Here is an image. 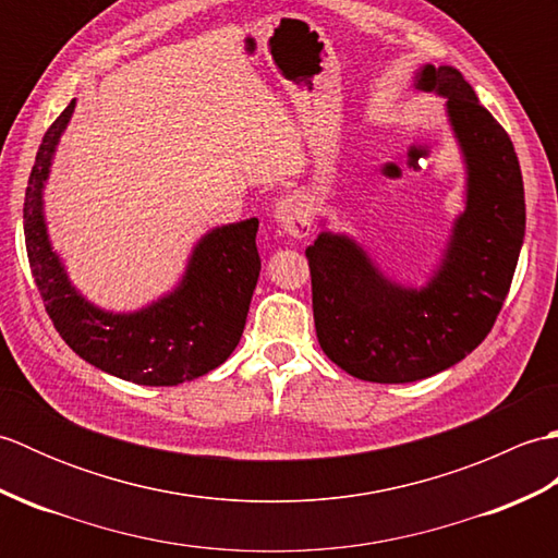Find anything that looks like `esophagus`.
<instances>
[{"label": "esophagus", "mask_w": 558, "mask_h": 558, "mask_svg": "<svg viewBox=\"0 0 558 558\" xmlns=\"http://www.w3.org/2000/svg\"><path fill=\"white\" fill-rule=\"evenodd\" d=\"M276 220L290 236H306L312 232V206L304 194L292 192L282 196L276 206Z\"/></svg>", "instance_id": "esophagus-1"}]
</instances>
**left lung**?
<instances>
[{"label": "left lung", "mask_w": 558, "mask_h": 558, "mask_svg": "<svg viewBox=\"0 0 558 558\" xmlns=\"http://www.w3.org/2000/svg\"><path fill=\"white\" fill-rule=\"evenodd\" d=\"M414 88L438 93L468 168L441 264L424 288L388 280L348 234L306 248L318 345L362 381L410 384L458 364L489 336L525 236V192L506 129L453 66L426 64Z\"/></svg>", "instance_id": "obj_1"}]
</instances>
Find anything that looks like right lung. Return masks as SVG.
Listing matches in <instances>:
<instances>
[{"instance_id": "obj_1", "label": "right lung", "mask_w": 558, "mask_h": 558, "mask_svg": "<svg viewBox=\"0 0 558 558\" xmlns=\"http://www.w3.org/2000/svg\"><path fill=\"white\" fill-rule=\"evenodd\" d=\"M76 100L43 136L23 201V234L35 286L57 333L81 360L141 386H177L230 357L242 338L258 280V220L222 225L201 236L174 292L132 314H112L83 300L52 252L43 189L59 136Z\"/></svg>"}]
</instances>
